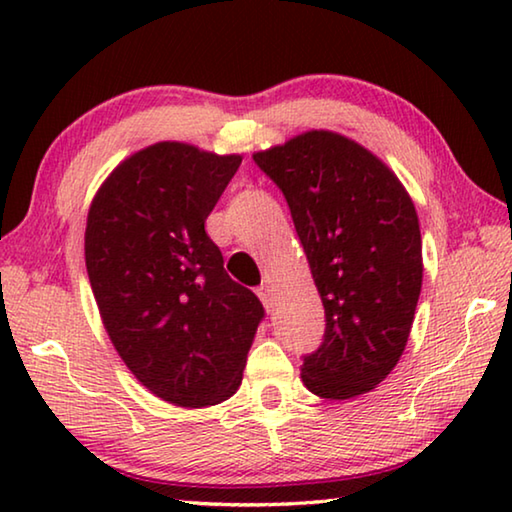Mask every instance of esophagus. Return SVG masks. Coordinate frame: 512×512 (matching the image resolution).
Here are the masks:
<instances>
[{"label": "esophagus", "instance_id": "34e87169", "mask_svg": "<svg viewBox=\"0 0 512 512\" xmlns=\"http://www.w3.org/2000/svg\"><path fill=\"white\" fill-rule=\"evenodd\" d=\"M257 296L262 300V305L266 307V311H271L275 305V298H273V289L268 287V284H262V287L257 289Z\"/></svg>", "mask_w": 512, "mask_h": 512}]
</instances>
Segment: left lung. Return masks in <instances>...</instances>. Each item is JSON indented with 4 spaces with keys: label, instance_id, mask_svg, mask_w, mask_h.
<instances>
[{
    "label": "left lung",
    "instance_id": "8db88e82",
    "mask_svg": "<svg viewBox=\"0 0 512 512\" xmlns=\"http://www.w3.org/2000/svg\"><path fill=\"white\" fill-rule=\"evenodd\" d=\"M253 160L287 198L325 307V336L300 377L325 400L377 388L409 341L422 289L418 212L400 178L361 144L307 131Z\"/></svg>",
    "mask_w": 512,
    "mask_h": 512
}]
</instances>
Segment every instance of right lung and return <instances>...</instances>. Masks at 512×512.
<instances>
[{"mask_svg": "<svg viewBox=\"0 0 512 512\" xmlns=\"http://www.w3.org/2000/svg\"><path fill=\"white\" fill-rule=\"evenodd\" d=\"M241 155L158 142L92 198L85 266L121 361L160 400L203 409L237 393L264 307L225 273L205 219Z\"/></svg>", "mask_w": 512, "mask_h": 512, "instance_id": "1", "label": "right lung"}]
</instances>
